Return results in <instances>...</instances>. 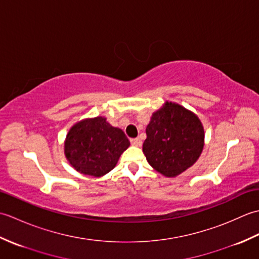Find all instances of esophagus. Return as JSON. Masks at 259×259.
<instances>
[{"instance_id": "34e87169", "label": "esophagus", "mask_w": 259, "mask_h": 259, "mask_svg": "<svg viewBox=\"0 0 259 259\" xmlns=\"http://www.w3.org/2000/svg\"><path fill=\"white\" fill-rule=\"evenodd\" d=\"M130 142L133 146L136 147H140L141 146V140L139 138H134V139H130Z\"/></svg>"}]
</instances>
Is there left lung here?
<instances>
[{
  "label": "left lung",
  "instance_id": "8db88e82",
  "mask_svg": "<svg viewBox=\"0 0 259 259\" xmlns=\"http://www.w3.org/2000/svg\"><path fill=\"white\" fill-rule=\"evenodd\" d=\"M142 146L147 161L166 177H176L201 155L203 126L197 115L178 103L166 102L152 113Z\"/></svg>",
  "mask_w": 259,
  "mask_h": 259
}]
</instances>
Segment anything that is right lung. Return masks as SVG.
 Listing matches in <instances>:
<instances>
[{"label": "right lung", "instance_id": "add662e5", "mask_svg": "<svg viewBox=\"0 0 259 259\" xmlns=\"http://www.w3.org/2000/svg\"><path fill=\"white\" fill-rule=\"evenodd\" d=\"M130 141L107 119L97 117L76 122L64 142V155L76 171L101 177L115 167Z\"/></svg>", "mask_w": 259, "mask_h": 259}]
</instances>
